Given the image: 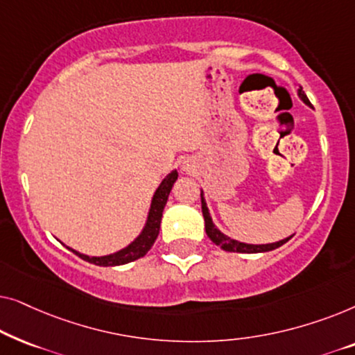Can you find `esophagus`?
I'll return each instance as SVG.
<instances>
[{
	"label": "esophagus",
	"mask_w": 355,
	"mask_h": 355,
	"mask_svg": "<svg viewBox=\"0 0 355 355\" xmlns=\"http://www.w3.org/2000/svg\"><path fill=\"white\" fill-rule=\"evenodd\" d=\"M184 169H187V168H186V166H184Z\"/></svg>",
	"instance_id": "obj_1"
}]
</instances>
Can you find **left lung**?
Wrapping results in <instances>:
<instances>
[{
  "instance_id": "8db88e82",
  "label": "left lung",
  "mask_w": 355,
  "mask_h": 355,
  "mask_svg": "<svg viewBox=\"0 0 355 355\" xmlns=\"http://www.w3.org/2000/svg\"><path fill=\"white\" fill-rule=\"evenodd\" d=\"M297 95H299V98L302 100L305 105L310 106V101L307 98V95L304 94L302 87H299ZM200 197H202V213H203V220H205L207 236L210 237V241L213 242V244H216L218 247H221L223 250L239 252V254H260V252H270V250L278 249V247L286 244V242H288L291 237L294 236L293 234V236L286 237V239H281L278 242H271V244H245V242L231 239L230 236L223 234V232L215 226V223H213L211 216H210V210H208V207H207V200H205V197H203V191L200 192Z\"/></svg>"
}]
</instances>
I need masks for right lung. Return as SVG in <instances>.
I'll list each match as a JSON object with an SVG mask.
<instances>
[{
	"instance_id": "right-lung-1",
	"label": "right lung",
	"mask_w": 355,
	"mask_h": 355,
	"mask_svg": "<svg viewBox=\"0 0 355 355\" xmlns=\"http://www.w3.org/2000/svg\"><path fill=\"white\" fill-rule=\"evenodd\" d=\"M176 179H178L176 169H173V171L163 179L162 184H159L158 189L155 191L153 197H152V203H150L147 221H145L142 232H140V234L135 237V239L130 242L129 245H125L124 249L114 252V254L101 255V257H90V255L80 254V252L71 249V247H67V249H69L72 254L80 257L82 260L90 261V263L98 265V266H119V265H125V263H129V261H134V260L140 259V257H144L150 249H152L153 242L157 241V237L159 234V223H162L164 205H166L169 192H171Z\"/></svg>"
}]
</instances>
